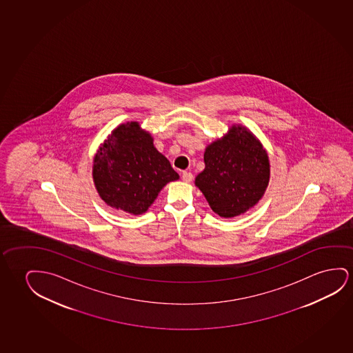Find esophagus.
Returning <instances> with one entry per match:
<instances>
[{"label":"esophagus","instance_id":"obj_1","mask_svg":"<svg viewBox=\"0 0 353 353\" xmlns=\"http://www.w3.org/2000/svg\"><path fill=\"white\" fill-rule=\"evenodd\" d=\"M181 178H183L185 183H191L192 179H194V175H192V173H190V172H183V174H181Z\"/></svg>","mask_w":353,"mask_h":353}]
</instances>
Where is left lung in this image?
<instances>
[{"instance_id": "1", "label": "left lung", "mask_w": 353, "mask_h": 353, "mask_svg": "<svg viewBox=\"0 0 353 353\" xmlns=\"http://www.w3.org/2000/svg\"><path fill=\"white\" fill-rule=\"evenodd\" d=\"M204 164L194 185L221 218L245 213L266 191L270 180L268 152L245 127L232 125L223 139L208 145Z\"/></svg>"}]
</instances>
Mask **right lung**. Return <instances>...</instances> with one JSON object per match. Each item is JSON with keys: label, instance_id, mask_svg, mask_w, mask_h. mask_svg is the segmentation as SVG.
<instances>
[{"label": "right lung", "instance_id": "obj_1", "mask_svg": "<svg viewBox=\"0 0 353 353\" xmlns=\"http://www.w3.org/2000/svg\"><path fill=\"white\" fill-rule=\"evenodd\" d=\"M178 179L179 174L138 122L119 125L95 154L93 180L100 197L133 215L145 213L159 191Z\"/></svg>", "mask_w": 353, "mask_h": 353}]
</instances>
